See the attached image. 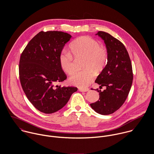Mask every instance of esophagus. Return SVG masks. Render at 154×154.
<instances>
[{"label": "esophagus", "instance_id": "1", "mask_svg": "<svg viewBox=\"0 0 154 154\" xmlns=\"http://www.w3.org/2000/svg\"><path fill=\"white\" fill-rule=\"evenodd\" d=\"M89 90V88H80L79 91L80 92H87Z\"/></svg>", "mask_w": 154, "mask_h": 154}]
</instances>
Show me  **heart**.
<instances>
[{"instance_id":"b5f03b06","label":"heart","mask_w":154,"mask_h":154,"mask_svg":"<svg viewBox=\"0 0 154 154\" xmlns=\"http://www.w3.org/2000/svg\"><path fill=\"white\" fill-rule=\"evenodd\" d=\"M70 50L75 57H85V59L83 63V68L85 69L74 72L69 78V82L79 87L85 88L94 78L93 70L97 72H100L106 65L107 51L96 40L88 36L81 37L73 42L70 44ZM70 51L63 49L59 56L62 69L69 75L75 69L74 59Z\"/></svg>"}]
</instances>
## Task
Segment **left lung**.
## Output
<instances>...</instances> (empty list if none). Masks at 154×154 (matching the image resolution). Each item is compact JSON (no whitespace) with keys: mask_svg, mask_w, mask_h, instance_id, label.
<instances>
[{"mask_svg":"<svg viewBox=\"0 0 154 154\" xmlns=\"http://www.w3.org/2000/svg\"><path fill=\"white\" fill-rule=\"evenodd\" d=\"M96 35L104 42L108 53L107 63L95 82L106 87L99 92V100L90 104L95 112L108 115L119 109L126 101L133 82L132 66L129 53L121 42L110 34L98 31Z\"/></svg>","mask_w":154,"mask_h":154,"instance_id":"left-lung-1","label":"left lung"}]
</instances>
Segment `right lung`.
<instances>
[{
  "label": "right lung",
  "instance_id": "obj_1",
  "mask_svg": "<svg viewBox=\"0 0 154 154\" xmlns=\"http://www.w3.org/2000/svg\"><path fill=\"white\" fill-rule=\"evenodd\" d=\"M71 37L62 31H41L29 41L21 55L19 74L23 91L31 104L45 114L62 109L78 90L54 85L67 78L59 56Z\"/></svg>",
  "mask_w": 154,
  "mask_h": 154
}]
</instances>
